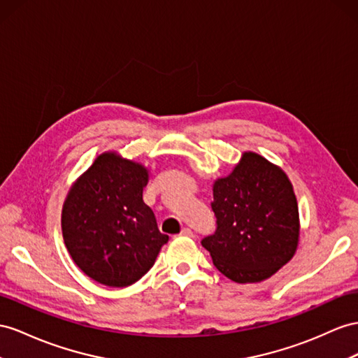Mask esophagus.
Listing matches in <instances>:
<instances>
[{"mask_svg":"<svg viewBox=\"0 0 358 358\" xmlns=\"http://www.w3.org/2000/svg\"><path fill=\"white\" fill-rule=\"evenodd\" d=\"M180 236H185V237H192V236H194V231H192L190 228H182L181 233H180Z\"/></svg>","mask_w":358,"mask_h":358,"instance_id":"34e87169","label":"esophagus"}]
</instances>
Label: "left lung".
Wrapping results in <instances>:
<instances>
[{
    "mask_svg": "<svg viewBox=\"0 0 358 358\" xmlns=\"http://www.w3.org/2000/svg\"><path fill=\"white\" fill-rule=\"evenodd\" d=\"M212 208L217 228L201 243L231 281L260 282L295 255V192L286 172L263 155L245 151L230 176L213 182Z\"/></svg>",
    "mask_w": 358,
    "mask_h": 358,
    "instance_id": "left-lung-1",
    "label": "left lung"
}]
</instances>
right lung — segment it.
I'll use <instances>...</instances> for the list:
<instances>
[{
    "label": "right lung",
    "instance_id": "add662e5",
    "mask_svg": "<svg viewBox=\"0 0 358 358\" xmlns=\"http://www.w3.org/2000/svg\"><path fill=\"white\" fill-rule=\"evenodd\" d=\"M148 180L143 164L106 151L68 192L63 241L77 266L99 284L127 287L141 280L169 241L143 203Z\"/></svg>",
    "mask_w": 358,
    "mask_h": 358
}]
</instances>
